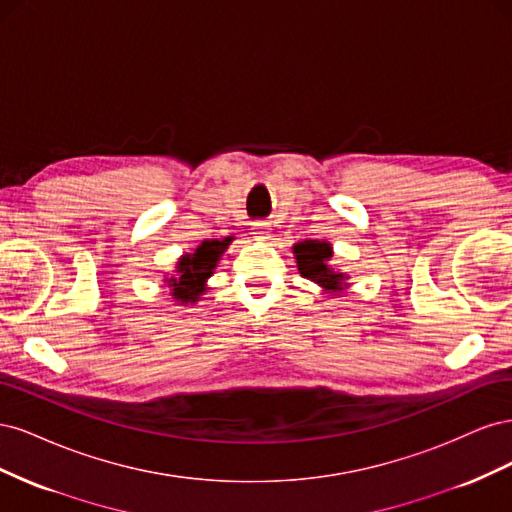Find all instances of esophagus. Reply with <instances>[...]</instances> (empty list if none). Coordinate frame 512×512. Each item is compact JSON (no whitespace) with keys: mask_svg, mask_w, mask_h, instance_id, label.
I'll use <instances>...</instances> for the list:
<instances>
[{"mask_svg":"<svg viewBox=\"0 0 512 512\" xmlns=\"http://www.w3.org/2000/svg\"><path fill=\"white\" fill-rule=\"evenodd\" d=\"M252 235L258 239V241H267L271 239V224L265 222V220H258L252 224Z\"/></svg>","mask_w":512,"mask_h":512,"instance_id":"1","label":"esophagus"}]
</instances>
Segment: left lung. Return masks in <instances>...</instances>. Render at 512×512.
I'll list each match as a JSON object with an SVG mask.
<instances>
[{
	"label": "left lung",
	"instance_id": "obj_1",
	"mask_svg": "<svg viewBox=\"0 0 512 512\" xmlns=\"http://www.w3.org/2000/svg\"><path fill=\"white\" fill-rule=\"evenodd\" d=\"M292 252L297 258L299 273L305 280L318 284L327 292H342L348 286V275L333 271L329 265V260L333 258V247L329 241L305 239L301 243H294Z\"/></svg>",
	"mask_w": 512,
	"mask_h": 512
}]
</instances>
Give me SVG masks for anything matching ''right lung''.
<instances>
[{
	"mask_svg": "<svg viewBox=\"0 0 512 512\" xmlns=\"http://www.w3.org/2000/svg\"><path fill=\"white\" fill-rule=\"evenodd\" d=\"M230 241L232 237H226L222 241L207 239L192 254H183L177 260L175 275L166 277L170 297L177 303H196L200 294H205L207 280L213 275V269L218 267V260L228 250Z\"/></svg>",
	"mask_w": 512,
	"mask_h": 512,
	"instance_id": "add662e5",
	"label": "right lung"
}]
</instances>
